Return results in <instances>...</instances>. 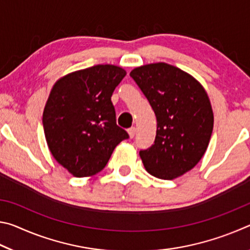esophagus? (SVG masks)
I'll return each mask as SVG.
<instances>
[{"instance_id":"esophagus-1","label":"esophagus","mask_w":250,"mask_h":250,"mask_svg":"<svg viewBox=\"0 0 250 250\" xmlns=\"http://www.w3.org/2000/svg\"><path fill=\"white\" fill-rule=\"evenodd\" d=\"M135 132H137V129H135L134 126H132V128L128 129V133H129V137H130V138H133Z\"/></svg>"}]
</instances>
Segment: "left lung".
Masks as SVG:
<instances>
[{
	"mask_svg": "<svg viewBox=\"0 0 250 250\" xmlns=\"http://www.w3.org/2000/svg\"><path fill=\"white\" fill-rule=\"evenodd\" d=\"M155 113L154 145L141 150L147 173L173 180L200 162L213 132L214 113L208 95L197 79L167 62H153L131 70Z\"/></svg>",
	"mask_w": 250,
	"mask_h": 250,
	"instance_id": "left-lung-1",
	"label": "left lung"
}]
</instances>
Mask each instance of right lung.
<instances>
[{
	"mask_svg": "<svg viewBox=\"0 0 250 250\" xmlns=\"http://www.w3.org/2000/svg\"><path fill=\"white\" fill-rule=\"evenodd\" d=\"M126 71L96 65L59 78L43 112L44 132L55 160L76 177L92 176L108 163L115 147L128 139L117 125L111 96Z\"/></svg>",
	"mask_w": 250,
	"mask_h": 250,
	"instance_id": "1",
	"label": "right lung"
}]
</instances>
